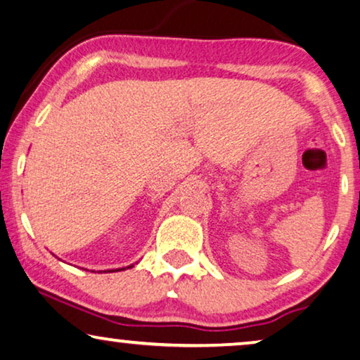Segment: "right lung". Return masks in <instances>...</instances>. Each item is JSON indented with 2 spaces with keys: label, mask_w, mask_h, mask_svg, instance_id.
Returning <instances> with one entry per match:
<instances>
[{
  "label": "right lung",
  "mask_w": 360,
  "mask_h": 360,
  "mask_svg": "<svg viewBox=\"0 0 360 360\" xmlns=\"http://www.w3.org/2000/svg\"><path fill=\"white\" fill-rule=\"evenodd\" d=\"M131 267H132V265H131ZM117 270H124V269H117Z\"/></svg>",
  "instance_id": "right-lung-1"
}]
</instances>
